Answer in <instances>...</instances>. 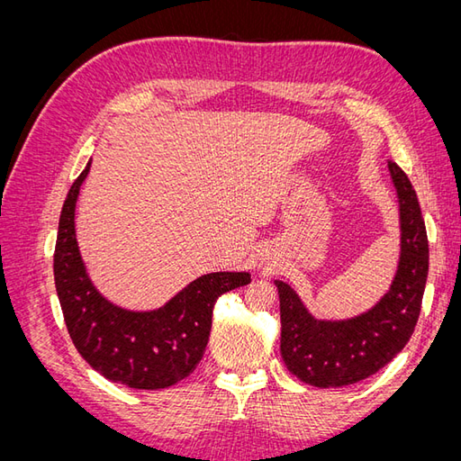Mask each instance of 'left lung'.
Instances as JSON below:
<instances>
[{"label": "left lung", "instance_id": "1", "mask_svg": "<svg viewBox=\"0 0 461 461\" xmlns=\"http://www.w3.org/2000/svg\"><path fill=\"white\" fill-rule=\"evenodd\" d=\"M398 202L400 254L396 273L381 300L348 319H317L296 290L275 281L281 300V354L286 369L319 388L367 379L408 344L429 273V242L417 194L400 167L388 161Z\"/></svg>", "mask_w": 461, "mask_h": 461}]
</instances>
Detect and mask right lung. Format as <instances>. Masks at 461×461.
Segmentation results:
<instances>
[{
	"label": "right lung",
	"instance_id": "1",
	"mask_svg": "<svg viewBox=\"0 0 461 461\" xmlns=\"http://www.w3.org/2000/svg\"><path fill=\"white\" fill-rule=\"evenodd\" d=\"M88 173L90 161L67 194L53 254L55 290L68 334L78 354L105 379L140 390L173 386L200 364L217 298L252 283V275H202L156 310H127L107 300L86 271L75 229L78 194Z\"/></svg>",
	"mask_w": 461,
	"mask_h": 461
}]
</instances>
